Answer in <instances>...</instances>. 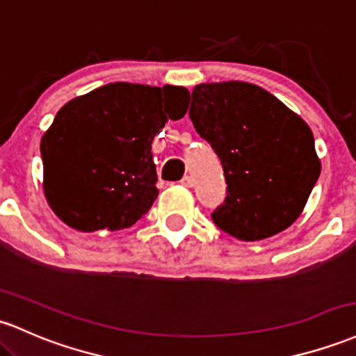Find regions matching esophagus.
<instances>
[{
  "label": "esophagus",
  "mask_w": 356,
  "mask_h": 356,
  "mask_svg": "<svg viewBox=\"0 0 356 356\" xmlns=\"http://www.w3.org/2000/svg\"><path fill=\"white\" fill-rule=\"evenodd\" d=\"M181 184L184 186V187H193V186H194L193 177H189V175H186V177L181 181Z\"/></svg>",
  "instance_id": "34e87169"
}]
</instances>
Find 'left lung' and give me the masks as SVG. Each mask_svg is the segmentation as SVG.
Wrapping results in <instances>:
<instances>
[{"label":"left lung","instance_id":"left-lung-1","mask_svg":"<svg viewBox=\"0 0 356 356\" xmlns=\"http://www.w3.org/2000/svg\"><path fill=\"white\" fill-rule=\"evenodd\" d=\"M189 118L225 170L226 199L211 214L218 228L257 241L298 220L321 174L306 121L241 81L196 86Z\"/></svg>","mask_w":356,"mask_h":356}]
</instances>
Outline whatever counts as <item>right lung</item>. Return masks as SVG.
Instances as JSON below:
<instances>
[{"mask_svg": "<svg viewBox=\"0 0 356 356\" xmlns=\"http://www.w3.org/2000/svg\"><path fill=\"white\" fill-rule=\"evenodd\" d=\"M186 101L181 86L111 83L64 104L40 142L54 213L84 233L135 225L159 196L152 140Z\"/></svg>", "mask_w": 356, "mask_h": 356, "instance_id": "add662e5", "label": "right lung"}]
</instances>
